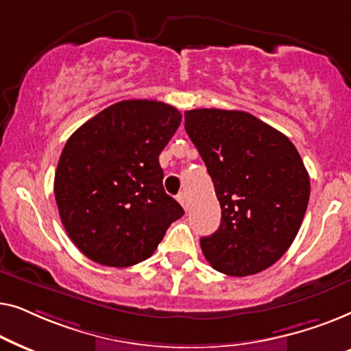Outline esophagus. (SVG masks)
I'll return each mask as SVG.
<instances>
[{
	"mask_svg": "<svg viewBox=\"0 0 351 351\" xmlns=\"http://www.w3.org/2000/svg\"><path fill=\"white\" fill-rule=\"evenodd\" d=\"M177 201H179V203L182 204V208H184L185 210L189 209V198H186V193H184V191L177 196Z\"/></svg>",
	"mask_w": 351,
	"mask_h": 351,
	"instance_id": "34e87169",
	"label": "esophagus"
}]
</instances>
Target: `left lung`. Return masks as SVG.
Wrapping results in <instances>:
<instances>
[{"mask_svg":"<svg viewBox=\"0 0 351 351\" xmlns=\"http://www.w3.org/2000/svg\"><path fill=\"white\" fill-rule=\"evenodd\" d=\"M222 209L220 227L201 238L214 270L249 276L267 270L294 241L310 198L304 161L285 134L239 110L185 112Z\"/></svg>","mask_w":351,"mask_h":351,"instance_id":"8db88e82","label":"left lung"}]
</instances>
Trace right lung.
<instances>
[{"label":"right lung","instance_id":"1","mask_svg":"<svg viewBox=\"0 0 351 351\" xmlns=\"http://www.w3.org/2000/svg\"><path fill=\"white\" fill-rule=\"evenodd\" d=\"M182 114L156 100H123L86 121L62 150L54 179L75 246L105 267L147 261L184 209L162 189L160 153Z\"/></svg>","mask_w":351,"mask_h":351}]
</instances>
